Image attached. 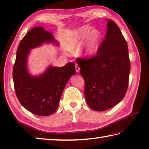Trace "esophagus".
Returning <instances> with one entry per match:
<instances>
[{
  "mask_svg": "<svg viewBox=\"0 0 149 149\" xmlns=\"http://www.w3.org/2000/svg\"><path fill=\"white\" fill-rule=\"evenodd\" d=\"M75 70H76L77 72H79L80 71V68L77 64L75 65Z\"/></svg>",
  "mask_w": 149,
  "mask_h": 149,
  "instance_id": "34e87169",
  "label": "esophagus"
}]
</instances>
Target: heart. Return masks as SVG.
Here are the masks:
<instances>
[{
    "mask_svg": "<svg viewBox=\"0 0 149 149\" xmlns=\"http://www.w3.org/2000/svg\"><path fill=\"white\" fill-rule=\"evenodd\" d=\"M102 39L100 31L93 29L89 26H83L79 29L74 34L68 45L70 51L78 49L83 42L80 54L84 58H90L97 51Z\"/></svg>",
    "mask_w": 149,
    "mask_h": 149,
    "instance_id": "heart-1",
    "label": "heart"
}]
</instances>
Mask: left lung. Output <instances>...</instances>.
<instances>
[{
  "label": "left lung",
  "instance_id": "1",
  "mask_svg": "<svg viewBox=\"0 0 149 149\" xmlns=\"http://www.w3.org/2000/svg\"><path fill=\"white\" fill-rule=\"evenodd\" d=\"M106 20V38L97 54L90 59H77L85 82L86 103L97 111L111 108L123 99L131 68L127 42L115 22Z\"/></svg>",
  "mask_w": 149,
  "mask_h": 149
}]
</instances>
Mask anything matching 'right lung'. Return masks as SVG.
Listing matches in <instances>:
<instances>
[{
  "label": "right lung",
  "mask_w": 149,
  "mask_h": 149,
  "mask_svg": "<svg viewBox=\"0 0 149 149\" xmlns=\"http://www.w3.org/2000/svg\"><path fill=\"white\" fill-rule=\"evenodd\" d=\"M45 43L59 45L52 34L42 27L28 31L18 47L13 70L15 90L19 102L25 109L38 116H49L56 111L66 83L75 74V64L72 62L62 67L49 66L38 75L30 74L27 58L31 50Z\"/></svg>",
  "instance_id": "obj_1"
}]
</instances>
